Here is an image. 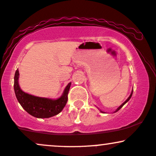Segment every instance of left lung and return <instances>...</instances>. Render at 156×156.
<instances>
[{"label":"left lung","mask_w":156,"mask_h":156,"mask_svg":"<svg viewBox=\"0 0 156 156\" xmlns=\"http://www.w3.org/2000/svg\"><path fill=\"white\" fill-rule=\"evenodd\" d=\"M133 90H132V92H131V93H130V96H129V97H128V99H127V100H126V101H125L124 102V103H122V104L121 105H119V107H118V108H117V109H116V110H115V111H114V113H115V112H118V111H119V109H120V108H122V106H123V105H124L125 104V103H127V102H128V101H129V100L130 99V98H131L132 94H133ZM98 109H99V108H98ZM100 111H101V112H102V113H105L104 112H103V111H101V110H100Z\"/></svg>","instance_id":"obj_1"}]
</instances>
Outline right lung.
<instances>
[{"mask_svg": "<svg viewBox=\"0 0 156 156\" xmlns=\"http://www.w3.org/2000/svg\"><path fill=\"white\" fill-rule=\"evenodd\" d=\"M19 70H16L15 74L14 89L19 103L23 109L29 114L37 118H49L57 115L63 110L67 104V94L71 86V82L67 84L60 98L51 99L42 98L28 94L23 92L19 85Z\"/></svg>", "mask_w": 156, "mask_h": 156, "instance_id": "1", "label": "right lung"}]
</instances>
